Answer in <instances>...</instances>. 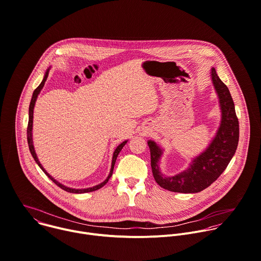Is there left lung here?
<instances>
[{
  "instance_id": "obj_1",
  "label": "left lung",
  "mask_w": 261,
  "mask_h": 261,
  "mask_svg": "<svg viewBox=\"0 0 261 261\" xmlns=\"http://www.w3.org/2000/svg\"><path fill=\"white\" fill-rule=\"evenodd\" d=\"M213 86L219 98L221 123L209 147L197 158L190 167L173 176H164L158 167L162 150L155 142L149 141L151 167L156 182L163 189L176 193H198L208 188L224 171L232 158L239 143V120L234 104L227 87L221 82L214 68L211 69Z\"/></svg>"
}]
</instances>
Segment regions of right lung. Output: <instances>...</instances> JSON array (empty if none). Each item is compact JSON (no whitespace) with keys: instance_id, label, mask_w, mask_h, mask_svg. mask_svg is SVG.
I'll return each instance as SVG.
<instances>
[{"instance_id":"add662e5","label":"right lung","mask_w":261,"mask_h":261,"mask_svg":"<svg viewBox=\"0 0 261 261\" xmlns=\"http://www.w3.org/2000/svg\"><path fill=\"white\" fill-rule=\"evenodd\" d=\"M48 74H49V69L47 70V72H46V74H45V76H44V80H43V82L41 83V85L35 90V92H34V94H33V98H32V101H31V104H30V117H29V125H28V143H29V147H30V151H31V153H32V155H33V157H34V159L36 160V162L39 164V166L42 168V170L48 175V177H50L58 187H60L62 190H64V191H66V192H69V193H74V194H82V193H89V192H93V191H96V190H99V189H101L108 180H109V178L111 177V175H112V173H113V168H114V164H115V161H116V158H117V156H118V154H119V152L121 151V149L123 148V146L126 144V142L127 141H124V142H122L116 149H115V151H114V153H113V158H112V165H111V170H110V173H109V175H108V177L102 182V184H100V185H98V186H95V187H93V188H89V189H71V188H67V187H65V186H63V185H61L60 182H58L56 179H54L45 169H44V167L42 166V164L40 163V161H39V159H38V157H37V154H36V152H35V148H34V145H33V137H32V129H33V118H34V108H35V104H36V101H37V98H38V95L40 94V92H41V90L43 89V87H44V85H45V82L47 81V77H48Z\"/></svg>"}]
</instances>
